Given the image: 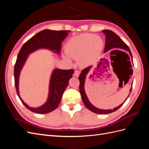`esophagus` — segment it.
<instances>
[{
    "label": "esophagus",
    "mask_w": 149,
    "mask_h": 149,
    "mask_svg": "<svg viewBox=\"0 0 149 149\" xmlns=\"http://www.w3.org/2000/svg\"><path fill=\"white\" fill-rule=\"evenodd\" d=\"M79 74H80V71H79V70H75V71H74V76H76V77H78V76H79Z\"/></svg>",
    "instance_id": "1"
}]
</instances>
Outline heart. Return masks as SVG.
Wrapping results in <instances>:
<instances>
[{"label":"heart","instance_id":"heart-1","mask_svg":"<svg viewBox=\"0 0 149 149\" xmlns=\"http://www.w3.org/2000/svg\"><path fill=\"white\" fill-rule=\"evenodd\" d=\"M102 39L92 33H84L71 38L67 45L66 53L71 58L81 57L82 61L93 60L101 53Z\"/></svg>","mask_w":149,"mask_h":149}]
</instances>
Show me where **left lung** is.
I'll use <instances>...</instances> for the list:
<instances>
[{
	"instance_id": "8db88e82",
	"label": "left lung",
	"mask_w": 149,
	"mask_h": 149,
	"mask_svg": "<svg viewBox=\"0 0 149 149\" xmlns=\"http://www.w3.org/2000/svg\"><path fill=\"white\" fill-rule=\"evenodd\" d=\"M102 32L106 35V44H105V47H104V52H107L108 50H109V49H114V48L124 49V50L127 51L129 53L130 56V57H131L132 60V53H131V52H130V50L129 47L123 41V40H122V39L119 37L118 35L116 34L114 31H112L109 30H102ZM127 55L129 57V60H130L129 55H128V54H127ZM128 62H130V61H129ZM91 66H88L87 68H84V70H83L81 71V73L79 74V76L78 77V79L79 80V83H80L79 84V92H80L82 100H83V101L84 104L85 106L89 110H90L91 111L94 112V113H96V114H109V113H111V112H115L116 111L119 109V108L123 105V104L124 103V102L126 101L127 99H126L125 101L123 104H121L120 106H119L118 107H116L114 108L113 109H109V110H104V109H98V108L93 106L92 104L89 101L88 99L86 96V93H85L84 89V81H85V78H86V75L88 74L89 70L91 69ZM131 91H132V88L130 89V92H131Z\"/></svg>"
}]
</instances>
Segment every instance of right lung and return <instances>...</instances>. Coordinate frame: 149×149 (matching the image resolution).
<instances>
[{"mask_svg": "<svg viewBox=\"0 0 149 149\" xmlns=\"http://www.w3.org/2000/svg\"><path fill=\"white\" fill-rule=\"evenodd\" d=\"M68 30H44L35 35L26 41L22 47L18 54L14 66V80L17 93L24 105L31 111L38 114H47L53 111L59 106L65 89L68 86L69 80L73 76V70L56 69L53 71L49 84L48 100L42 106L38 108L29 107L22 101L19 93V78L20 70L24 66L28 55L39 48H48L59 53L61 50V43L66 37Z\"/></svg>", "mask_w": 149, "mask_h": 149, "instance_id": "1", "label": "right lung"}]
</instances>
